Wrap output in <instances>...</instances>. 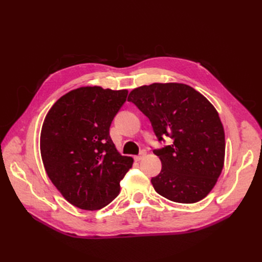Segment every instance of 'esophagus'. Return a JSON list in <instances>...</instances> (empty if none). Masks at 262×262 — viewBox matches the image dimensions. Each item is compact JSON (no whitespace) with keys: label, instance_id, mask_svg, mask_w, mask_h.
<instances>
[{"label":"esophagus","instance_id":"1","mask_svg":"<svg viewBox=\"0 0 262 262\" xmlns=\"http://www.w3.org/2000/svg\"><path fill=\"white\" fill-rule=\"evenodd\" d=\"M145 155H146V152H145V150H142V152H141V154H140V155H138V156L134 157V160H136L137 162H140V161L143 160V158H144V156H145Z\"/></svg>","mask_w":262,"mask_h":262}]
</instances>
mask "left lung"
<instances>
[{
    "instance_id": "1",
    "label": "left lung",
    "mask_w": 262,
    "mask_h": 262,
    "mask_svg": "<svg viewBox=\"0 0 262 262\" xmlns=\"http://www.w3.org/2000/svg\"><path fill=\"white\" fill-rule=\"evenodd\" d=\"M152 123L154 149L162 170L150 179L155 191L178 203H194L215 186L224 166L225 134L216 109L202 94L181 83H154L134 89L128 97Z\"/></svg>"
}]
</instances>
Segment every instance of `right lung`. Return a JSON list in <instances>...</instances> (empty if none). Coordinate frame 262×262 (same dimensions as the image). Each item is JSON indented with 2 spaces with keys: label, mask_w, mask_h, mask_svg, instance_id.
<instances>
[{
  "label": "right lung",
  "mask_w": 262,
  "mask_h": 262,
  "mask_svg": "<svg viewBox=\"0 0 262 262\" xmlns=\"http://www.w3.org/2000/svg\"><path fill=\"white\" fill-rule=\"evenodd\" d=\"M128 91L80 87L63 95L47 114L40 153L47 175L64 199L99 210L120 192L133 158L118 152L109 128Z\"/></svg>",
  "instance_id": "add662e5"
}]
</instances>
